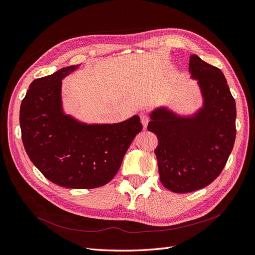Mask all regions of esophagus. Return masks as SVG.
<instances>
[{"instance_id":"1","label":"esophagus","mask_w":255,"mask_h":255,"mask_svg":"<svg viewBox=\"0 0 255 255\" xmlns=\"http://www.w3.org/2000/svg\"><path fill=\"white\" fill-rule=\"evenodd\" d=\"M140 120H141V123H142L143 128H146L148 126L149 121H150V118H149V116H147V115H142L140 117Z\"/></svg>"}]
</instances>
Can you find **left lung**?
Listing matches in <instances>:
<instances>
[{"instance_id": "8db88e82", "label": "left lung", "mask_w": 255, "mask_h": 255, "mask_svg": "<svg viewBox=\"0 0 255 255\" xmlns=\"http://www.w3.org/2000/svg\"><path fill=\"white\" fill-rule=\"evenodd\" d=\"M189 67L201 86L204 108L187 119L157 109L148 125L159 138L154 153L161 182L175 193L194 192L215 181L236 138V104L223 73L196 54L190 57Z\"/></svg>"}]
</instances>
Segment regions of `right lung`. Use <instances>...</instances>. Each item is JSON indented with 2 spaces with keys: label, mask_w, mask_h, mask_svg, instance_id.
Here are the masks:
<instances>
[{
  "label": "right lung",
  "mask_w": 255,
  "mask_h": 255,
  "mask_svg": "<svg viewBox=\"0 0 255 255\" xmlns=\"http://www.w3.org/2000/svg\"><path fill=\"white\" fill-rule=\"evenodd\" d=\"M77 65L32 81L20 106V128L30 160L48 180L70 189H94L118 173L141 132L139 117L116 125L86 126L64 116L61 80Z\"/></svg>",
  "instance_id": "right-lung-1"
}]
</instances>
